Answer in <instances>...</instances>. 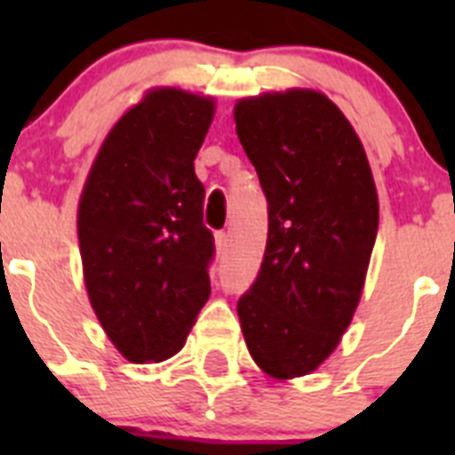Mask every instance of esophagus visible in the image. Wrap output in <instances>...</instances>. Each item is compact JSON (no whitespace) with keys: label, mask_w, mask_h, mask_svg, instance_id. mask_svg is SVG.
Segmentation results:
<instances>
[{"label":"esophagus","mask_w":455,"mask_h":455,"mask_svg":"<svg viewBox=\"0 0 455 455\" xmlns=\"http://www.w3.org/2000/svg\"><path fill=\"white\" fill-rule=\"evenodd\" d=\"M214 239H216V248H219V252H223L225 248H228V232H216L214 235Z\"/></svg>","instance_id":"obj_1"}]
</instances>
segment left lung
<instances>
[{
  "label": "left lung",
  "instance_id": "left-lung-1",
  "mask_svg": "<svg viewBox=\"0 0 455 455\" xmlns=\"http://www.w3.org/2000/svg\"><path fill=\"white\" fill-rule=\"evenodd\" d=\"M235 120L268 203L262 267L236 315L268 376H305L335 351L363 293L378 232L371 168L321 92L241 100Z\"/></svg>",
  "mask_w": 455,
  "mask_h": 455
}]
</instances>
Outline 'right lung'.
Masks as SVG:
<instances>
[{"label":"right lung","mask_w":455,"mask_h":455,"mask_svg":"<svg viewBox=\"0 0 455 455\" xmlns=\"http://www.w3.org/2000/svg\"><path fill=\"white\" fill-rule=\"evenodd\" d=\"M214 102L150 91L108 132L79 203L88 299L132 363H162L187 341L209 299L214 235L193 159Z\"/></svg>","instance_id":"1"}]
</instances>
